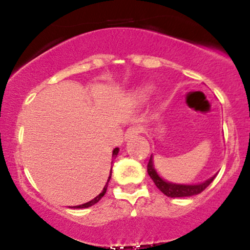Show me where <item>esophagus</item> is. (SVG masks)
Masks as SVG:
<instances>
[{
    "instance_id": "1",
    "label": "esophagus",
    "mask_w": 250,
    "mask_h": 250,
    "mask_svg": "<svg viewBox=\"0 0 250 250\" xmlns=\"http://www.w3.org/2000/svg\"><path fill=\"white\" fill-rule=\"evenodd\" d=\"M142 128L140 127V125H131V127H129L127 129V131H125V139H130V137H134V136H137L140 133H141Z\"/></svg>"
}]
</instances>
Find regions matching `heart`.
<instances>
[{
    "instance_id": "b5f03b06",
    "label": "heart",
    "mask_w": 250,
    "mask_h": 250,
    "mask_svg": "<svg viewBox=\"0 0 250 250\" xmlns=\"http://www.w3.org/2000/svg\"><path fill=\"white\" fill-rule=\"evenodd\" d=\"M150 93H151L150 87H142L136 91V94H135V99H136L139 102H143L148 99L149 95H150Z\"/></svg>"
}]
</instances>
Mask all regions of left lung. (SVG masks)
<instances>
[{"label": "left lung", "instance_id": "1", "mask_svg": "<svg viewBox=\"0 0 250 250\" xmlns=\"http://www.w3.org/2000/svg\"><path fill=\"white\" fill-rule=\"evenodd\" d=\"M147 169L149 176H150L151 180L154 181L156 187L159 188L163 194L167 195L168 197H189L200 194L201 191L205 190V189L213 182L215 176H216V174H215L214 176L210 177V179L206 180L205 182L197 183V185H181V183L169 182V181L162 179L159 175V173L156 171V169H155L153 162V155H151L150 160H149Z\"/></svg>", "mask_w": 250, "mask_h": 250}]
</instances>
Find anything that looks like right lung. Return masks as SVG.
I'll return each instance as SVG.
<instances>
[{
  "label": "right lung",
  "instance_id": "right-lung-1",
  "mask_svg": "<svg viewBox=\"0 0 250 250\" xmlns=\"http://www.w3.org/2000/svg\"><path fill=\"white\" fill-rule=\"evenodd\" d=\"M119 151H120V149H119V148H115V149H114V150H113V157H114V159H116V156H117V154H119ZM111 163H113V161H111ZM110 177H111V170H110V174H109V177H108V180H107V183H105V186H104V187H103V190H102L101 193H100L99 195H97V196L95 197V199H93L91 201H89V202H87V203H83V205H80V206H74V207H71V208H75V209H80V208H88V207H91V206L95 205V203L99 202V201L101 200L102 197H103V195L105 194V191H107V188H108V182H109V181H110Z\"/></svg>",
  "mask_w": 250,
  "mask_h": 250
}]
</instances>
